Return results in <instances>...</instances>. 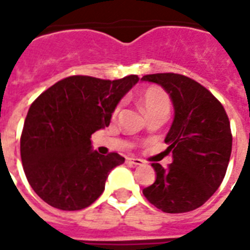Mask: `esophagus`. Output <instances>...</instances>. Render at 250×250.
Returning a JSON list of instances; mask_svg holds the SVG:
<instances>
[{"label": "esophagus", "instance_id": "esophagus-1", "mask_svg": "<svg viewBox=\"0 0 250 250\" xmlns=\"http://www.w3.org/2000/svg\"><path fill=\"white\" fill-rule=\"evenodd\" d=\"M127 162L131 165H135V166L143 165V161H141L140 158H127Z\"/></svg>", "mask_w": 250, "mask_h": 250}]
</instances>
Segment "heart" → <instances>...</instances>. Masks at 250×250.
I'll use <instances>...</instances> for the list:
<instances>
[{
  "instance_id": "obj_1",
  "label": "heart",
  "mask_w": 250,
  "mask_h": 250,
  "mask_svg": "<svg viewBox=\"0 0 250 250\" xmlns=\"http://www.w3.org/2000/svg\"><path fill=\"white\" fill-rule=\"evenodd\" d=\"M143 109L148 117L154 114H167L170 113L171 109V98L166 90L162 89L161 86H148L140 93L139 97ZM121 111V104H118L113 110V117H117L118 113Z\"/></svg>"
}]
</instances>
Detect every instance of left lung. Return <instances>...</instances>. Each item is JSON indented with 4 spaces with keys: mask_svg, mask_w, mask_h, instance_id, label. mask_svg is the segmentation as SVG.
Listing matches in <instances>:
<instances>
[{
    "mask_svg": "<svg viewBox=\"0 0 250 250\" xmlns=\"http://www.w3.org/2000/svg\"><path fill=\"white\" fill-rule=\"evenodd\" d=\"M141 80L162 85L174 104L175 117L165 143L172 164H152L156 182L143 189L165 213H187L209 200L223 182L232 150V133L225 107L213 93L188 76L165 72Z\"/></svg>",
    "mask_w": 250,
    "mask_h": 250,
    "instance_id": "1",
    "label": "left lung"
}]
</instances>
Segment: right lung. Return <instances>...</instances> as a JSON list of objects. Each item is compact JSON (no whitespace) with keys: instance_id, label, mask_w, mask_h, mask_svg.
Returning a JSON list of instances; mask_svg holds the SVG:
<instances>
[{"instance_id":"right-lung-1","label":"right lung","mask_w":250,"mask_h":250,"mask_svg":"<svg viewBox=\"0 0 250 250\" xmlns=\"http://www.w3.org/2000/svg\"><path fill=\"white\" fill-rule=\"evenodd\" d=\"M137 82V75L118 80L68 76L32 102L21 131V158L41 200L74 211L101 196L110 171L125 158L93 152L90 135L110 125L114 107Z\"/></svg>"}]
</instances>
